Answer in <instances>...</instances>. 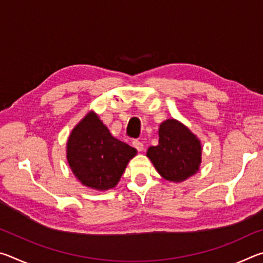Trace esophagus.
<instances>
[{
	"label": "esophagus",
	"mask_w": 263,
	"mask_h": 263,
	"mask_svg": "<svg viewBox=\"0 0 263 263\" xmlns=\"http://www.w3.org/2000/svg\"><path fill=\"white\" fill-rule=\"evenodd\" d=\"M132 145H133V147L137 148L138 152H141V151H144V144H142V142L139 141V140H133Z\"/></svg>",
	"instance_id": "34e87169"
}]
</instances>
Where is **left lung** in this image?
<instances>
[{
  "label": "left lung",
  "mask_w": 263,
  "mask_h": 263,
  "mask_svg": "<svg viewBox=\"0 0 263 263\" xmlns=\"http://www.w3.org/2000/svg\"><path fill=\"white\" fill-rule=\"evenodd\" d=\"M147 157L163 179L182 182L198 172L201 141L179 121L167 119L159 127V144L151 146Z\"/></svg>",
  "instance_id": "8db88e82"
}]
</instances>
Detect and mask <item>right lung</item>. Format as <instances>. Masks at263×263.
Instances as JSON below:
<instances>
[{"label":"right lung","instance_id":"right-lung-1","mask_svg":"<svg viewBox=\"0 0 263 263\" xmlns=\"http://www.w3.org/2000/svg\"><path fill=\"white\" fill-rule=\"evenodd\" d=\"M67 160L73 174L88 188L108 190L118 183L137 149L111 136L94 111L70 132Z\"/></svg>","mask_w":263,"mask_h":263}]
</instances>
